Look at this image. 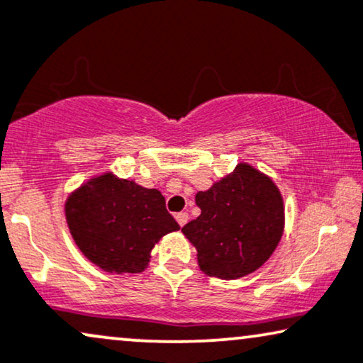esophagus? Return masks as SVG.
<instances>
[{
  "label": "esophagus",
  "mask_w": 363,
  "mask_h": 363,
  "mask_svg": "<svg viewBox=\"0 0 363 363\" xmlns=\"http://www.w3.org/2000/svg\"><path fill=\"white\" fill-rule=\"evenodd\" d=\"M176 221L179 223V226H184V224L189 221V214L184 213V211H182V213H177L176 214Z\"/></svg>",
  "instance_id": "1"
}]
</instances>
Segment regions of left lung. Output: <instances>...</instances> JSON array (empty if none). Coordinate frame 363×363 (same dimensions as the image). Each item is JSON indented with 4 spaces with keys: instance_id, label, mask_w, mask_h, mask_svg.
Wrapping results in <instances>:
<instances>
[{
    "instance_id": "8db88e82",
    "label": "left lung",
    "mask_w": 363,
    "mask_h": 363,
    "mask_svg": "<svg viewBox=\"0 0 363 363\" xmlns=\"http://www.w3.org/2000/svg\"><path fill=\"white\" fill-rule=\"evenodd\" d=\"M201 214L182 228L204 274L238 279L261 268L284 229L283 196L273 179L247 162L196 194Z\"/></svg>"
}]
</instances>
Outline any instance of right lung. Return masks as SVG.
I'll list each match as a JSON object with an SVG mask.
<instances>
[{"label":"right lung","mask_w":363,"mask_h":363,"mask_svg":"<svg viewBox=\"0 0 363 363\" xmlns=\"http://www.w3.org/2000/svg\"><path fill=\"white\" fill-rule=\"evenodd\" d=\"M65 218L85 258L117 274L144 272L160 238L181 229L160 191L110 171L68 194Z\"/></svg>","instance_id":"right-lung-1"}]
</instances>
